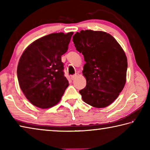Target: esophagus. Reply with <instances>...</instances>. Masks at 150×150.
Wrapping results in <instances>:
<instances>
[{"label":"esophagus","mask_w":150,"mask_h":150,"mask_svg":"<svg viewBox=\"0 0 150 150\" xmlns=\"http://www.w3.org/2000/svg\"><path fill=\"white\" fill-rule=\"evenodd\" d=\"M79 75V74L78 73H76V74H75V75H71V79L72 80H74L77 77V76Z\"/></svg>","instance_id":"obj_1"}]
</instances>
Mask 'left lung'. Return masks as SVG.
<instances>
[{
	"label": "left lung",
	"mask_w": 150,
	"mask_h": 150,
	"mask_svg": "<svg viewBox=\"0 0 150 150\" xmlns=\"http://www.w3.org/2000/svg\"><path fill=\"white\" fill-rule=\"evenodd\" d=\"M73 41L86 62L82 73L87 85L79 91L83 100L95 108L106 107L126 84L125 52L115 38L103 31L81 30L73 35Z\"/></svg>",
	"instance_id": "8db88e82"
}]
</instances>
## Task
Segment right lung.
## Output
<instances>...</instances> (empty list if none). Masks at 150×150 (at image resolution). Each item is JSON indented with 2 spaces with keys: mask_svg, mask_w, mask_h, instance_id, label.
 <instances>
[{
  "mask_svg": "<svg viewBox=\"0 0 150 150\" xmlns=\"http://www.w3.org/2000/svg\"><path fill=\"white\" fill-rule=\"evenodd\" d=\"M73 32L53 33L28 46L20 58L17 76L20 88L33 105L49 108L61 100L69 81L62 55L68 50Z\"/></svg>",
  "mask_w": 150,
  "mask_h": 150,
  "instance_id": "1",
  "label": "right lung"
}]
</instances>
